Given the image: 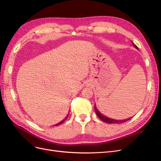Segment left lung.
<instances>
[{
	"label": "left lung",
	"instance_id": "1",
	"mask_svg": "<svg viewBox=\"0 0 161 161\" xmlns=\"http://www.w3.org/2000/svg\"><path fill=\"white\" fill-rule=\"evenodd\" d=\"M131 43H132L133 46L136 48V49L138 50V47L136 46L134 43L131 42ZM95 113L97 114V115L99 117V118L101 119L102 121H104V122L105 123H108V124H122V123H124L125 122V121H127L128 120H130L131 118H128V119H112V118H108V117H107L104 115L102 114L101 112L98 110V109L97 108V107L95 104Z\"/></svg>",
	"mask_w": 161,
	"mask_h": 161
}]
</instances>
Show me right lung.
Returning <instances> with one entry per match:
<instances>
[{
  "label": "right lung",
  "mask_w": 161,
  "mask_h": 161,
  "mask_svg": "<svg viewBox=\"0 0 161 161\" xmlns=\"http://www.w3.org/2000/svg\"><path fill=\"white\" fill-rule=\"evenodd\" d=\"M68 117H69V114H67V115H66V118L63 119V120H62L61 121H60L59 123H58V124H55V125H53V126H57V125H60V124H62L63 122H64V121H66V119L68 118Z\"/></svg>",
  "instance_id": "right-lung-1"
}]
</instances>
